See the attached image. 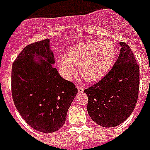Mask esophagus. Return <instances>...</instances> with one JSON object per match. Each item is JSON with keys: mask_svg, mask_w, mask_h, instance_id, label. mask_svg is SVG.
Segmentation results:
<instances>
[{"mask_svg": "<svg viewBox=\"0 0 150 150\" xmlns=\"http://www.w3.org/2000/svg\"><path fill=\"white\" fill-rule=\"evenodd\" d=\"M76 87H77L79 93H83V91H84V88H83V87L80 86H77Z\"/></svg>", "mask_w": 150, "mask_h": 150, "instance_id": "obj_1", "label": "esophagus"}]
</instances>
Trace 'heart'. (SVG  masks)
<instances>
[{"instance_id":"obj_1","label":"heart","mask_w":150,"mask_h":150,"mask_svg":"<svg viewBox=\"0 0 150 150\" xmlns=\"http://www.w3.org/2000/svg\"><path fill=\"white\" fill-rule=\"evenodd\" d=\"M116 53V46L112 41H86L71 47L67 52V57H60L57 66L62 75L68 78L75 70L72 64H76L82 77L89 81H96L108 72Z\"/></svg>"}]
</instances>
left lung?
<instances>
[{"label":"left lung","mask_w":150,"mask_h":150,"mask_svg":"<svg viewBox=\"0 0 150 150\" xmlns=\"http://www.w3.org/2000/svg\"><path fill=\"white\" fill-rule=\"evenodd\" d=\"M121 48L111 70L84 93L88 96L87 110L97 125L111 128L121 125L132 113L139 89V66L131 48Z\"/></svg>","instance_id":"left-lung-1"}]
</instances>
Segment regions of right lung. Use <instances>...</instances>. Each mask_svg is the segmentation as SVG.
<instances>
[{"instance_id":"1","label":"right lung","mask_w":150,"mask_h":150,"mask_svg":"<svg viewBox=\"0 0 150 150\" xmlns=\"http://www.w3.org/2000/svg\"><path fill=\"white\" fill-rule=\"evenodd\" d=\"M50 41L46 39L26 46L11 71L16 109L29 126L43 133L54 132L64 125L68 108L78 93L75 84L63 79L52 66L55 61Z\"/></svg>"}]
</instances>
